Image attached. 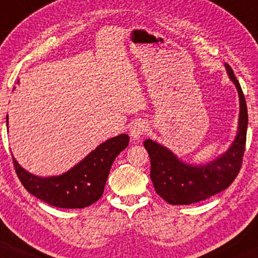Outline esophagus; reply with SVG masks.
Returning <instances> with one entry per match:
<instances>
[{
	"mask_svg": "<svg viewBox=\"0 0 258 258\" xmlns=\"http://www.w3.org/2000/svg\"><path fill=\"white\" fill-rule=\"evenodd\" d=\"M148 131V125L144 121H136L130 127V135L133 139H138Z\"/></svg>",
	"mask_w": 258,
	"mask_h": 258,
	"instance_id": "obj_1",
	"label": "esophagus"
}]
</instances>
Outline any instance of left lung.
Listing matches in <instances>:
<instances>
[{
    "mask_svg": "<svg viewBox=\"0 0 258 258\" xmlns=\"http://www.w3.org/2000/svg\"><path fill=\"white\" fill-rule=\"evenodd\" d=\"M231 81L239 94V122L236 139L224 155L206 165H189L181 162L167 148L148 139L151 171L150 177L156 193L171 205H190L206 200L226 189L236 180L242 168L246 144L247 108L242 87L229 64H225Z\"/></svg>",
    "mask_w": 258,
    "mask_h": 258,
    "instance_id": "8db88e82",
    "label": "left lung"
}]
</instances>
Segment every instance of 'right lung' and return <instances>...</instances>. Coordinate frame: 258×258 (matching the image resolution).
<instances>
[{
	"label": "right lung",
	"instance_id": "add662e5",
	"mask_svg": "<svg viewBox=\"0 0 258 258\" xmlns=\"http://www.w3.org/2000/svg\"><path fill=\"white\" fill-rule=\"evenodd\" d=\"M128 142L127 135L108 139L60 176L38 177L29 174L12 156L13 164L22 185L35 198L54 207L84 208L102 197L114 159L126 149Z\"/></svg>",
	"mask_w": 258,
	"mask_h": 258
}]
</instances>
